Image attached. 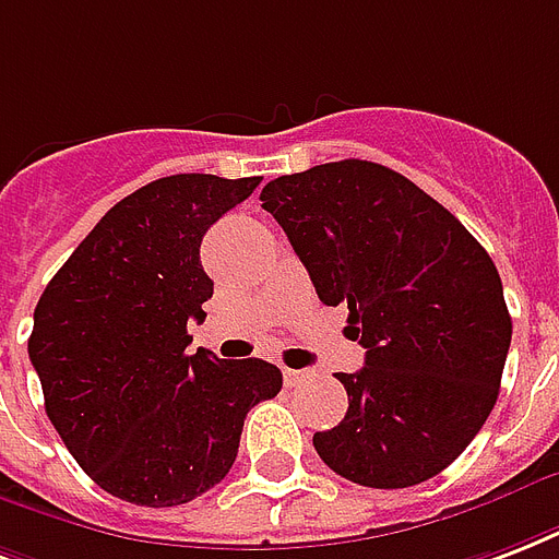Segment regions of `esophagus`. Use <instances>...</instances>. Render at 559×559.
I'll use <instances>...</instances> for the list:
<instances>
[{"instance_id":"esophagus-1","label":"esophagus","mask_w":559,"mask_h":559,"mask_svg":"<svg viewBox=\"0 0 559 559\" xmlns=\"http://www.w3.org/2000/svg\"><path fill=\"white\" fill-rule=\"evenodd\" d=\"M305 378H308V372H301V369H284V383H287L289 390L298 386V383H305Z\"/></svg>"}]
</instances>
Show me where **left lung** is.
<instances>
[{"label": "left lung", "instance_id": "8db88e82", "mask_svg": "<svg viewBox=\"0 0 559 559\" xmlns=\"http://www.w3.org/2000/svg\"><path fill=\"white\" fill-rule=\"evenodd\" d=\"M261 202L366 348L360 372H336L348 411L313 433L317 454L360 487L440 475L496 407L513 336L487 249L411 178L357 157L275 178Z\"/></svg>", "mask_w": 559, "mask_h": 559}]
</instances>
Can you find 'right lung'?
<instances>
[{"label": "right lung", "instance_id": "right-lung-1", "mask_svg": "<svg viewBox=\"0 0 559 559\" xmlns=\"http://www.w3.org/2000/svg\"><path fill=\"white\" fill-rule=\"evenodd\" d=\"M261 178H157L117 202L34 308L28 357L46 416L105 492L140 507L193 501L228 475L246 413L281 393L278 366L219 360L187 322L213 296L199 249Z\"/></svg>", "mask_w": 559, "mask_h": 559}]
</instances>
